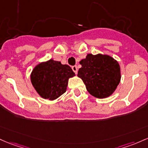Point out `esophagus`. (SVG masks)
I'll return each instance as SVG.
<instances>
[{
    "label": "esophagus",
    "mask_w": 148,
    "mask_h": 148,
    "mask_svg": "<svg viewBox=\"0 0 148 148\" xmlns=\"http://www.w3.org/2000/svg\"><path fill=\"white\" fill-rule=\"evenodd\" d=\"M71 69H72V70L74 71V72L76 74H77V72H78V69H77V66H73L72 67H71Z\"/></svg>",
    "instance_id": "obj_1"
}]
</instances>
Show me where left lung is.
<instances>
[{
  "label": "left lung",
  "mask_w": 148,
  "mask_h": 148,
  "mask_svg": "<svg viewBox=\"0 0 148 148\" xmlns=\"http://www.w3.org/2000/svg\"><path fill=\"white\" fill-rule=\"evenodd\" d=\"M78 77L82 79L90 95L98 98L110 96L121 80L118 62L108 55L88 54L79 62Z\"/></svg>",
  "instance_id": "left-lung-1"
}]
</instances>
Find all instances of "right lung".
Here are the masks:
<instances>
[{
	"label": "right lung",
	"mask_w": 148,
	"mask_h": 148,
	"mask_svg": "<svg viewBox=\"0 0 148 148\" xmlns=\"http://www.w3.org/2000/svg\"><path fill=\"white\" fill-rule=\"evenodd\" d=\"M74 76L75 74L69 65L50 59L35 66L31 82L41 98L53 100L66 92L68 80Z\"/></svg>",
	"instance_id": "1"
}]
</instances>
